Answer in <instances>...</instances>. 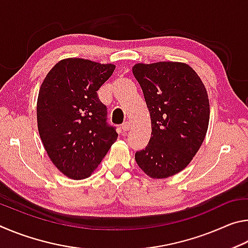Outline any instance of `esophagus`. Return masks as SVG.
Listing matches in <instances>:
<instances>
[{"mask_svg":"<svg viewBox=\"0 0 248 248\" xmlns=\"http://www.w3.org/2000/svg\"><path fill=\"white\" fill-rule=\"evenodd\" d=\"M130 127H131V124H130L129 121H125V123H124L123 124H121V129H123L124 131H128V130L130 129Z\"/></svg>","mask_w":248,"mask_h":248,"instance_id":"esophagus-1","label":"esophagus"}]
</instances>
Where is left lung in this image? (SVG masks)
I'll return each instance as SVG.
<instances>
[{
    "label": "left lung",
    "instance_id": "left-lung-1",
    "mask_svg": "<svg viewBox=\"0 0 248 248\" xmlns=\"http://www.w3.org/2000/svg\"><path fill=\"white\" fill-rule=\"evenodd\" d=\"M132 72L143 92L152 133L136 161L152 178H166L189 164L204 140L210 118L207 91L189 65L138 63Z\"/></svg>",
    "mask_w": 248,
    "mask_h": 248
}]
</instances>
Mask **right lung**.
Returning a JSON list of instances; mask_svg holds the SVG:
<instances>
[{"mask_svg":"<svg viewBox=\"0 0 248 248\" xmlns=\"http://www.w3.org/2000/svg\"><path fill=\"white\" fill-rule=\"evenodd\" d=\"M114 70V64L65 59L50 70L40 86L39 136L53 164L72 179L89 177L118 137L97 94Z\"/></svg>","mask_w":248,"mask_h":248,"instance_id":"right-lung-1","label":"right lung"}]
</instances>
